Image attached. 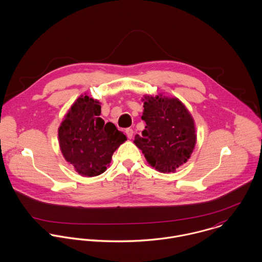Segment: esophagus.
<instances>
[{
	"label": "esophagus",
	"instance_id": "34e87169",
	"mask_svg": "<svg viewBox=\"0 0 262 262\" xmlns=\"http://www.w3.org/2000/svg\"><path fill=\"white\" fill-rule=\"evenodd\" d=\"M125 133H126V135H127V137L129 138V139H131L132 137H133V130L131 129V128H127L126 130H125Z\"/></svg>",
	"mask_w": 262,
	"mask_h": 262
}]
</instances>
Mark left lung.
Returning <instances> with one entry per match:
<instances>
[{
	"mask_svg": "<svg viewBox=\"0 0 262 262\" xmlns=\"http://www.w3.org/2000/svg\"><path fill=\"white\" fill-rule=\"evenodd\" d=\"M142 120L145 130L134 143L150 164L161 172L174 171L186 163L195 144L193 120L178 99L145 98Z\"/></svg>",
	"mask_w": 262,
	"mask_h": 262,
	"instance_id": "left-lung-1",
	"label": "left lung"
}]
</instances>
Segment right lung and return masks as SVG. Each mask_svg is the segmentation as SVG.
Segmentation results:
<instances>
[{"label": "right lung", "mask_w": 262, "mask_h": 262, "mask_svg": "<svg viewBox=\"0 0 262 262\" xmlns=\"http://www.w3.org/2000/svg\"><path fill=\"white\" fill-rule=\"evenodd\" d=\"M100 103L89 96L76 100L58 129L60 149L68 162L84 177L107 169L113 153L126 140L123 132L100 117Z\"/></svg>", "instance_id": "obj_1"}]
</instances>
